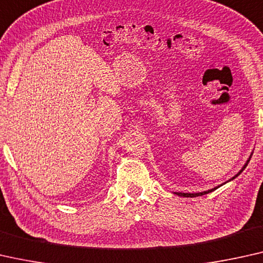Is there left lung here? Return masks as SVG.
I'll return each mask as SVG.
<instances>
[{"instance_id": "1", "label": "left lung", "mask_w": 263, "mask_h": 263, "mask_svg": "<svg viewBox=\"0 0 263 263\" xmlns=\"http://www.w3.org/2000/svg\"><path fill=\"white\" fill-rule=\"evenodd\" d=\"M249 161H250V157H249V160L247 161V163L243 165V168L239 170V173L237 174V175H235L234 177H232L231 180H234V179H236V177H237L239 174H241L244 169H246V167L248 165V163H249ZM230 180V181H231ZM221 186V184H220ZM217 188H219V186L218 187H216V188H212V190H209V191H206V192H201V193H175V194H177V195H180V197H184V198H194V197H200V195H204V194H207V193H211V192H213V191H216Z\"/></svg>"}]
</instances>
